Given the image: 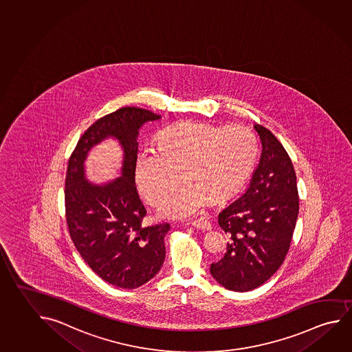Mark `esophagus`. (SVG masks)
Instances as JSON below:
<instances>
[{
  "label": "esophagus",
  "instance_id": "34e87169",
  "mask_svg": "<svg viewBox=\"0 0 352 352\" xmlns=\"http://www.w3.org/2000/svg\"><path fill=\"white\" fill-rule=\"evenodd\" d=\"M192 226L197 228V229H199V230H203V232H208V230L212 229V224H210V221H207V219H204V218H201V219H198V221H193V223H192Z\"/></svg>",
  "mask_w": 352,
  "mask_h": 352
}]
</instances>
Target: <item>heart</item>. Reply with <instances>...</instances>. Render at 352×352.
Segmentation results:
<instances>
[{"mask_svg":"<svg viewBox=\"0 0 352 352\" xmlns=\"http://www.w3.org/2000/svg\"><path fill=\"white\" fill-rule=\"evenodd\" d=\"M156 146L138 153L135 182L140 195L156 204L182 173L185 184L160 203L159 213L166 218H190L209 201L230 199L250 177L257 159L256 138L239 124L182 122L160 131Z\"/></svg>","mask_w":352,"mask_h":352,"instance_id":"heart-1","label":"heart"}]
</instances>
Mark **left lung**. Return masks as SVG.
<instances>
[{"label":"left lung","mask_w":352,"mask_h":352,"mask_svg":"<svg viewBox=\"0 0 352 352\" xmlns=\"http://www.w3.org/2000/svg\"><path fill=\"white\" fill-rule=\"evenodd\" d=\"M263 151L244 195L218 215L230 236L221 261L210 274L234 292L261 286L285 261L298 217L297 176L283 145L271 131L254 125Z\"/></svg>","instance_id":"8db88e82"}]
</instances>
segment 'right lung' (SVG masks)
Returning <instances> with one entry per match:
<instances>
[{"label": "right lung", "instance_id": "1", "mask_svg": "<svg viewBox=\"0 0 352 352\" xmlns=\"http://www.w3.org/2000/svg\"><path fill=\"white\" fill-rule=\"evenodd\" d=\"M161 118L138 107L120 108L85 131L67 165L66 221L85 263L102 280L120 288H138L160 271L168 224L144 227L146 209L135 187L138 137L142 126ZM113 137L124 150L121 176L97 186L85 179L90 149Z\"/></svg>", "mask_w": 352, "mask_h": 352}]
</instances>
